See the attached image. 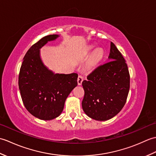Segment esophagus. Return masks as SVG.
<instances>
[{
  "label": "esophagus",
  "mask_w": 156,
  "mask_h": 156,
  "mask_svg": "<svg viewBox=\"0 0 156 156\" xmlns=\"http://www.w3.org/2000/svg\"><path fill=\"white\" fill-rule=\"evenodd\" d=\"M83 80H84L83 76H82V75H79L78 77V80H77L78 85L82 84V81H83Z\"/></svg>",
  "instance_id": "34e87169"
}]
</instances>
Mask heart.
I'll use <instances>...</instances> for the list:
<instances>
[{
	"mask_svg": "<svg viewBox=\"0 0 156 156\" xmlns=\"http://www.w3.org/2000/svg\"><path fill=\"white\" fill-rule=\"evenodd\" d=\"M102 57H103V51H102V49H98L95 50L90 59V64L92 66L97 65L101 60Z\"/></svg>",
	"mask_w": 156,
	"mask_h": 156,
	"instance_id": "heart-1",
	"label": "heart"
}]
</instances>
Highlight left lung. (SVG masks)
<instances>
[{
  "label": "left lung",
  "mask_w": 156,
  "mask_h": 156,
  "mask_svg": "<svg viewBox=\"0 0 156 156\" xmlns=\"http://www.w3.org/2000/svg\"><path fill=\"white\" fill-rule=\"evenodd\" d=\"M110 60L98 66L82 82V108L89 117L107 121L117 115L127 101L130 75L121 53L111 42Z\"/></svg>",
  "instance_id": "8db88e82"
}]
</instances>
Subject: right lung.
Returning a JSON list of instances; mask_svg holds the SVG:
<instances>
[{
  "label": "right lung",
  "instance_id": "right-lung-1",
  "mask_svg": "<svg viewBox=\"0 0 156 156\" xmlns=\"http://www.w3.org/2000/svg\"><path fill=\"white\" fill-rule=\"evenodd\" d=\"M58 35L45 36L26 53L20 68L19 88L26 109L41 120H51L62 113L66 99L78 84V74H54L43 64L39 49Z\"/></svg>",
  "mask_w": 156,
  "mask_h": 156
}]
</instances>
